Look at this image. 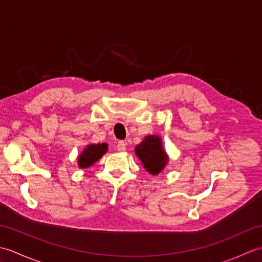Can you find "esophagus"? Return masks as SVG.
Masks as SVG:
<instances>
[{
  "mask_svg": "<svg viewBox=\"0 0 262 262\" xmlns=\"http://www.w3.org/2000/svg\"><path fill=\"white\" fill-rule=\"evenodd\" d=\"M126 146H127V143L125 141H119L118 143H117V149H118V151H120V152L125 151Z\"/></svg>",
  "mask_w": 262,
  "mask_h": 262,
  "instance_id": "obj_1",
  "label": "esophagus"
}]
</instances>
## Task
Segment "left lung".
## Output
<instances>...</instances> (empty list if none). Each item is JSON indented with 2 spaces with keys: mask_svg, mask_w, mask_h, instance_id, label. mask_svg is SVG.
I'll return each mask as SVG.
<instances>
[{
  "mask_svg": "<svg viewBox=\"0 0 262 262\" xmlns=\"http://www.w3.org/2000/svg\"><path fill=\"white\" fill-rule=\"evenodd\" d=\"M135 153L151 174H159L168 162V158L162 148L161 138L158 136L145 137L135 148Z\"/></svg>",
  "mask_w": 262,
  "mask_h": 262,
  "instance_id": "8db88e82",
  "label": "left lung"
}]
</instances>
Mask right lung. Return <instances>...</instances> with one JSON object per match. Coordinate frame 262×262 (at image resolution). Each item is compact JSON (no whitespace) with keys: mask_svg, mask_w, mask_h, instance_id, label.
Here are the masks:
<instances>
[{"mask_svg":"<svg viewBox=\"0 0 262 262\" xmlns=\"http://www.w3.org/2000/svg\"><path fill=\"white\" fill-rule=\"evenodd\" d=\"M107 144H92L84 148V151L79 157V166L80 168H88L91 166L94 162L102 157L107 152Z\"/></svg>","mask_w":262,"mask_h":262,"instance_id":"obj_1","label":"right lung"}]
</instances>
